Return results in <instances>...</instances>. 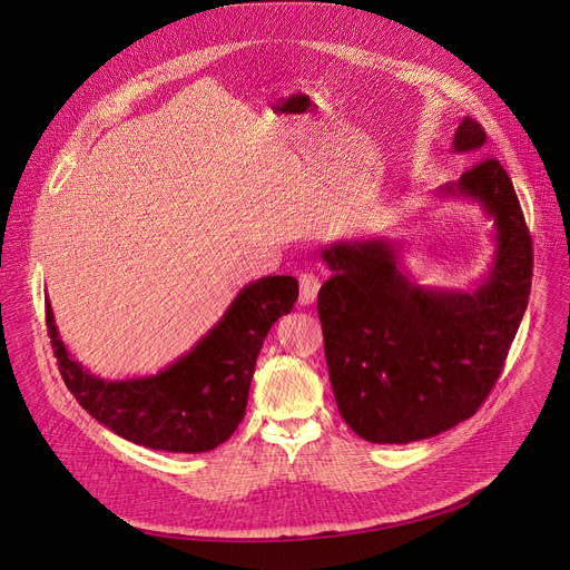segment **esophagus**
<instances>
[{"label":"esophagus","mask_w":570,"mask_h":570,"mask_svg":"<svg viewBox=\"0 0 570 570\" xmlns=\"http://www.w3.org/2000/svg\"><path fill=\"white\" fill-rule=\"evenodd\" d=\"M318 288H321V279L314 273H305L299 275V305H314L318 297Z\"/></svg>","instance_id":"obj_1"}]
</instances>
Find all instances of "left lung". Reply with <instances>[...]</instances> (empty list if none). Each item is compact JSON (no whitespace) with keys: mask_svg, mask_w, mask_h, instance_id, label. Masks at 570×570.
Segmentation results:
<instances>
[{"mask_svg":"<svg viewBox=\"0 0 570 570\" xmlns=\"http://www.w3.org/2000/svg\"><path fill=\"white\" fill-rule=\"evenodd\" d=\"M485 146L470 117L453 154ZM438 202L476 204L492 222L488 273L468 288L424 286L403 265V243L371 236L321 249L332 277L318 316L336 407L375 444H407L470 420L502 373L532 288V238L504 167L485 158Z\"/></svg>","mask_w":570,"mask_h":570,"instance_id":"left-lung-1","label":"left lung"}]
</instances>
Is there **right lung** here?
Here are the masks:
<instances>
[{
  "label": "right lung",
  "instance_id": "add662e5",
  "mask_svg": "<svg viewBox=\"0 0 570 570\" xmlns=\"http://www.w3.org/2000/svg\"><path fill=\"white\" fill-rule=\"evenodd\" d=\"M295 299V277H261L243 286L222 318L169 366L121 381H107L75 360L48 297L46 312L63 383L94 420L148 449L202 453L229 440L243 422L263 338Z\"/></svg>",
  "mask_w": 570,
  "mask_h": 570
}]
</instances>
